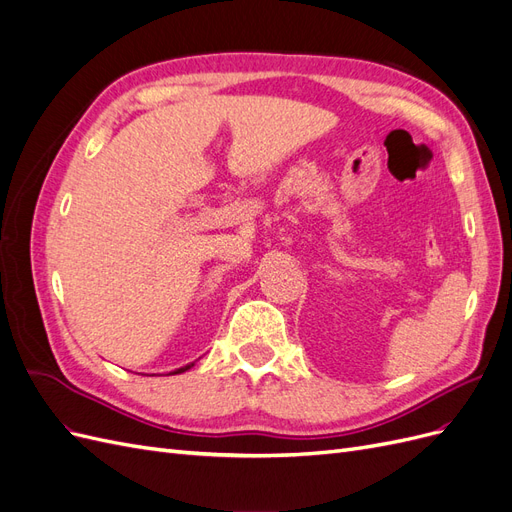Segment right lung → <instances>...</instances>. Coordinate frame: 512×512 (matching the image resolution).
Segmentation results:
<instances>
[{
    "label": "right lung",
    "instance_id": "add662e5",
    "mask_svg": "<svg viewBox=\"0 0 512 512\" xmlns=\"http://www.w3.org/2000/svg\"><path fill=\"white\" fill-rule=\"evenodd\" d=\"M193 364H189V366H185V368H178V370H174L172 374H180V372H185V370H189Z\"/></svg>",
    "mask_w": 512,
    "mask_h": 512
}]
</instances>
